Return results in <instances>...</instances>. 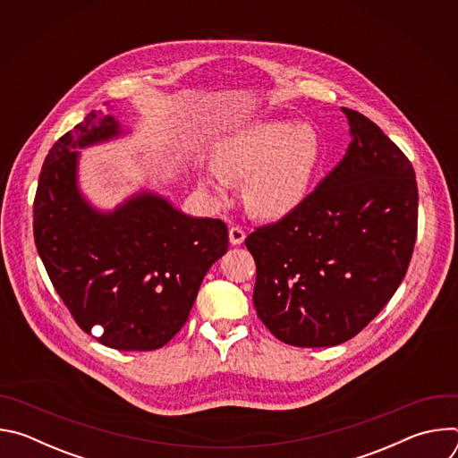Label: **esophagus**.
I'll list each match as a JSON object with an SVG mask.
<instances>
[{
    "label": "esophagus",
    "mask_w": 458,
    "mask_h": 458,
    "mask_svg": "<svg viewBox=\"0 0 458 458\" xmlns=\"http://www.w3.org/2000/svg\"><path fill=\"white\" fill-rule=\"evenodd\" d=\"M228 237H230V242L233 244V246H239V244H242L244 242V232H242V228H239V226H232L230 230H228Z\"/></svg>",
    "instance_id": "obj_1"
}]
</instances>
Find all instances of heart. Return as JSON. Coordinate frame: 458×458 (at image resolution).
<instances>
[{"label":"heart","mask_w":458,"mask_h":458,"mask_svg":"<svg viewBox=\"0 0 458 458\" xmlns=\"http://www.w3.org/2000/svg\"><path fill=\"white\" fill-rule=\"evenodd\" d=\"M324 156L322 134L311 123L265 119L226 134L201 182L217 203H226L230 179H246L248 208L259 217L279 219L308 198Z\"/></svg>","instance_id":"b5f03b06"}]
</instances>
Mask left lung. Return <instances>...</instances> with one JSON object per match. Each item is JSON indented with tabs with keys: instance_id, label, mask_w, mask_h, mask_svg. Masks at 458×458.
<instances>
[{
	"instance_id": "left-lung-1",
	"label": "left lung",
	"mask_w": 458,
	"mask_h": 458,
	"mask_svg": "<svg viewBox=\"0 0 458 458\" xmlns=\"http://www.w3.org/2000/svg\"><path fill=\"white\" fill-rule=\"evenodd\" d=\"M341 110L352 136L344 157L293 212L244 241L259 318L299 348L355 337L397 292L417 239L411 163L366 115Z\"/></svg>"
}]
</instances>
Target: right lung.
Returning a JSON list of instances; mask_svg holds the SVG:
<instances>
[{
	"label": "right lung",
	"mask_w": 458,
	"mask_h": 458,
	"mask_svg": "<svg viewBox=\"0 0 458 458\" xmlns=\"http://www.w3.org/2000/svg\"><path fill=\"white\" fill-rule=\"evenodd\" d=\"M92 110L50 148L34 199V239L47 274L76 322L121 352L165 346L186 322L201 283L228 250L221 219L191 217L165 195L141 188L112 210L81 190L83 148L130 130Z\"/></svg>",
	"instance_id": "obj_1"
}]
</instances>
